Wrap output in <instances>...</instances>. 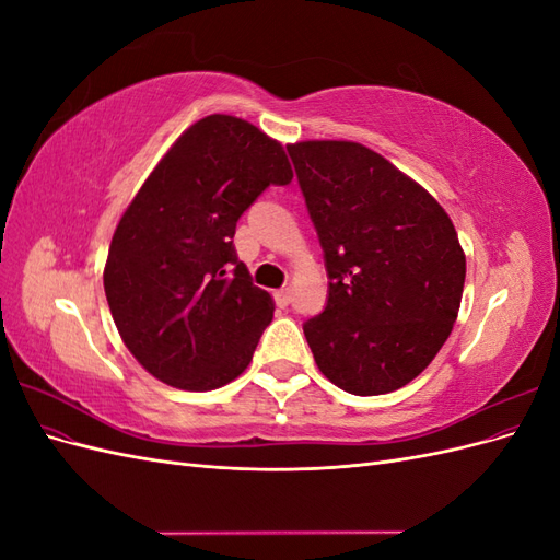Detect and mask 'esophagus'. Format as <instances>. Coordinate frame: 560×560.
<instances>
[{
    "mask_svg": "<svg viewBox=\"0 0 560 560\" xmlns=\"http://www.w3.org/2000/svg\"><path fill=\"white\" fill-rule=\"evenodd\" d=\"M290 299H292V292H290V287H282V290H278L276 292V303L280 308H284V306H290Z\"/></svg>",
    "mask_w": 560,
    "mask_h": 560,
    "instance_id": "34e87169",
    "label": "esophagus"
}]
</instances>
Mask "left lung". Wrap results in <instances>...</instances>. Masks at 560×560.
Masks as SVG:
<instances>
[{
	"label": "left lung",
	"mask_w": 560,
	"mask_h": 560,
	"mask_svg": "<svg viewBox=\"0 0 560 560\" xmlns=\"http://www.w3.org/2000/svg\"><path fill=\"white\" fill-rule=\"evenodd\" d=\"M325 252L327 306L303 325L336 387L374 397L413 381L460 311L465 252L446 210L364 144L287 147Z\"/></svg>",
	"instance_id": "1"
}]
</instances>
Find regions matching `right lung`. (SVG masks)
Masks as SVG:
<instances>
[{
	"label": "right lung",
	"instance_id": "obj_1",
	"mask_svg": "<svg viewBox=\"0 0 560 560\" xmlns=\"http://www.w3.org/2000/svg\"><path fill=\"white\" fill-rule=\"evenodd\" d=\"M294 177L278 140L212 114L186 128L118 222L105 294L126 348L151 376L191 393L252 362L273 299L233 247L241 214Z\"/></svg>",
	"mask_w": 560,
	"mask_h": 560
}]
</instances>
